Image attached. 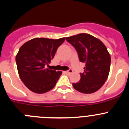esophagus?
<instances>
[{"mask_svg":"<svg viewBox=\"0 0 129 129\" xmlns=\"http://www.w3.org/2000/svg\"><path fill=\"white\" fill-rule=\"evenodd\" d=\"M65 72H66V74H72V72H73V70L71 69H70L68 70V71H65Z\"/></svg>","mask_w":129,"mask_h":129,"instance_id":"34e87169","label":"esophagus"}]
</instances>
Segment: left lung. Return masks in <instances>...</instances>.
<instances>
[{
	"instance_id": "1",
	"label": "left lung",
	"mask_w": 129,
	"mask_h": 129,
	"mask_svg": "<svg viewBox=\"0 0 129 129\" xmlns=\"http://www.w3.org/2000/svg\"><path fill=\"white\" fill-rule=\"evenodd\" d=\"M75 48L80 62L86 63L79 82L72 83L75 89L85 94L96 92L104 84L110 72L111 57L103 42L87 33L67 37Z\"/></svg>"
}]
</instances>
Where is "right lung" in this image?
<instances>
[{
    "label": "right lung",
    "instance_id": "obj_1",
    "mask_svg": "<svg viewBox=\"0 0 129 129\" xmlns=\"http://www.w3.org/2000/svg\"><path fill=\"white\" fill-rule=\"evenodd\" d=\"M66 40L36 38L24 43L16 56L19 76L29 90L42 94L52 89L55 86L61 71L46 68L55 52Z\"/></svg>",
    "mask_w": 129,
    "mask_h": 129
}]
</instances>
